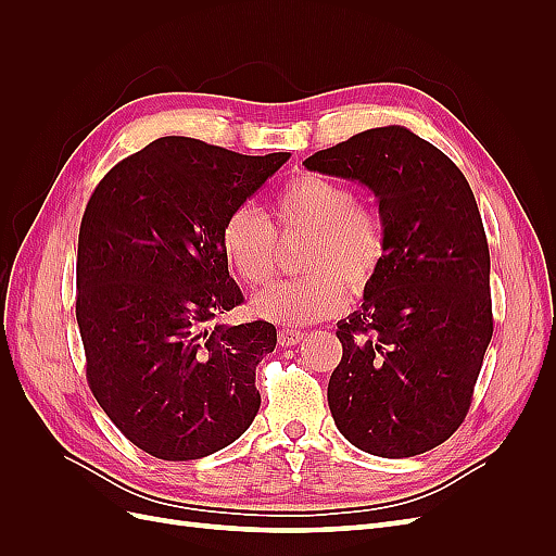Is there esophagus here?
<instances>
[{
	"mask_svg": "<svg viewBox=\"0 0 556 556\" xmlns=\"http://www.w3.org/2000/svg\"><path fill=\"white\" fill-rule=\"evenodd\" d=\"M301 339H304V331L292 329V327H282L278 331V341L280 345H296Z\"/></svg>",
	"mask_w": 556,
	"mask_h": 556,
	"instance_id": "34e87169",
	"label": "esophagus"
}]
</instances>
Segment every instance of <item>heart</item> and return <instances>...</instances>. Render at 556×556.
<instances>
[{
  "instance_id": "obj_1",
  "label": "heart",
  "mask_w": 556,
  "mask_h": 556,
  "mask_svg": "<svg viewBox=\"0 0 556 556\" xmlns=\"http://www.w3.org/2000/svg\"><path fill=\"white\" fill-rule=\"evenodd\" d=\"M280 233H306L299 266L306 276L280 280L252 299V311L278 325H313L348 306V285L364 292L387 262L390 241L380 215L357 201L345 182L319 174L292 178L274 201ZM276 231L250 204L220 227V250L231 274L264 285L276 268Z\"/></svg>"
}]
</instances>
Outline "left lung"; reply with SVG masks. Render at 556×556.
I'll use <instances>...</instances> for the list:
<instances>
[{
	"mask_svg": "<svg viewBox=\"0 0 556 556\" xmlns=\"http://www.w3.org/2000/svg\"><path fill=\"white\" fill-rule=\"evenodd\" d=\"M306 169L359 180L390 241L359 311L339 323L327 387L345 439L376 457H415L459 429L492 341L490 248L468 180L406 127L355 134Z\"/></svg>",
	"mask_w": 556,
	"mask_h": 556,
	"instance_id": "obj_1",
	"label": "left lung"
}]
</instances>
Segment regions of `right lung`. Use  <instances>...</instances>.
Segmentation results:
<instances>
[{
	"label": "right lung",
	"mask_w": 556,
	"mask_h": 556,
	"mask_svg": "<svg viewBox=\"0 0 556 556\" xmlns=\"http://www.w3.org/2000/svg\"><path fill=\"white\" fill-rule=\"evenodd\" d=\"M288 160L162 137L117 162L83 213L76 319L88 384L125 439L157 459L223 450L260 410L255 368L276 327L213 325L243 304L220 227Z\"/></svg>",
	"instance_id": "add662e5"
}]
</instances>
